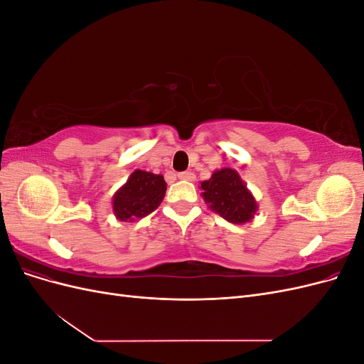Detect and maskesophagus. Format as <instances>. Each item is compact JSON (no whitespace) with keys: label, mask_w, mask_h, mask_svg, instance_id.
<instances>
[{"label":"esophagus","mask_w":364,"mask_h":364,"mask_svg":"<svg viewBox=\"0 0 364 364\" xmlns=\"http://www.w3.org/2000/svg\"><path fill=\"white\" fill-rule=\"evenodd\" d=\"M178 178L182 179V181H194L196 176L193 171H183V173H179Z\"/></svg>","instance_id":"1"}]
</instances>
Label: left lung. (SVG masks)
<instances>
[{
	"instance_id": "1",
	"label": "left lung",
	"mask_w": 364,
	"mask_h": 364,
	"mask_svg": "<svg viewBox=\"0 0 364 364\" xmlns=\"http://www.w3.org/2000/svg\"><path fill=\"white\" fill-rule=\"evenodd\" d=\"M202 190L206 203L229 223L241 225L250 222L257 213L255 199L232 168L215 171L211 179L202 182Z\"/></svg>"
}]
</instances>
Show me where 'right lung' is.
<instances>
[{
    "instance_id": "add662e5",
    "label": "right lung",
    "mask_w": 364,
    "mask_h": 364,
    "mask_svg": "<svg viewBox=\"0 0 364 364\" xmlns=\"http://www.w3.org/2000/svg\"><path fill=\"white\" fill-rule=\"evenodd\" d=\"M165 191L167 183L164 176L135 170L123 188H119L114 196V213L121 222L146 217L159 206Z\"/></svg>"
}]
</instances>
